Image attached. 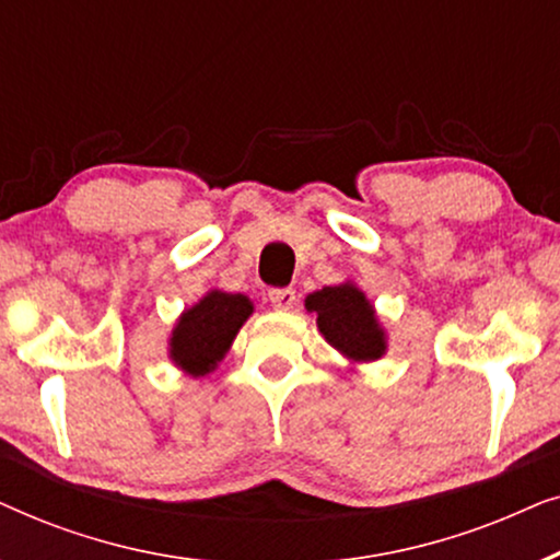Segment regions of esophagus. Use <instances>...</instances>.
Masks as SVG:
<instances>
[{
	"mask_svg": "<svg viewBox=\"0 0 560 560\" xmlns=\"http://www.w3.org/2000/svg\"><path fill=\"white\" fill-rule=\"evenodd\" d=\"M267 298H270V303L280 311H288V308H293V305H295V290L293 288H272L270 293H267Z\"/></svg>",
	"mask_w": 560,
	"mask_h": 560,
	"instance_id": "34e87169",
	"label": "esophagus"
}]
</instances>
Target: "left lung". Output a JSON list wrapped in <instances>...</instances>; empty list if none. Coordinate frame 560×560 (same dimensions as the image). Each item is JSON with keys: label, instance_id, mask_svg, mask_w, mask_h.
<instances>
[{"label": "left lung", "instance_id": "8db88e82", "mask_svg": "<svg viewBox=\"0 0 560 560\" xmlns=\"http://www.w3.org/2000/svg\"><path fill=\"white\" fill-rule=\"evenodd\" d=\"M305 308L316 313L320 334L343 357L374 362L385 354V334L377 326L372 305L351 282L316 290L305 298Z\"/></svg>", "mask_w": 560, "mask_h": 560}]
</instances>
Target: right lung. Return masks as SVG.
I'll list each match as a JSON object with an SVG mask.
<instances>
[{
  "mask_svg": "<svg viewBox=\"0 0 560 560\" xmlns=\"http://www.w3.org/2000/svg\"><path fill=\"white\" fill-rule=\"evenodd\" d=\"M249 313L252 303L247 295L213 290L180 316L171 339L173 362L194 377L209 374L224 359Z\"/></svg>",
  "mask_w": 560,
  "mask_h": 560,
  "instance_id": "add662e5",
  "label": "right lung"
}]
</instances>
